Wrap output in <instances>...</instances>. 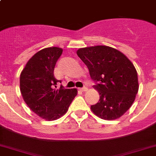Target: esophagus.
I'll list each match as a JSON object with an SVG mask.
<instances>
[{
  "instance_id": "esophagus-1",
  "label": "esophagus",
  "mask_w": 156,
  "mask_h": 156,
  "mask_svg": "<svg viewBox=\"0 0 156 156\" xmlns=\"http://www.w3.org/2000/svg\"><path fill=\"white\" fill-rule=\"evenodd\" d=\"M81 90H82V91H83V92H86V91H87V90H88V88L85 86V87H83V88H81Z\"/></svg>"
}]
</instances>
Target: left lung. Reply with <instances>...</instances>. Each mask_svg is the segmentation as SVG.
<instances>
[{"instance_id":"left-lung-1","label":"left lung","mask_w":156,"mask_h":156,"mask_svg":"<svg viewBox=\"0 0 156 156\" xmlns=\"http://www.w3.org/2000/svg\"><path fill=\"white\" fill-rule=\"evenodd\" d=\"M77 55L87 66L100 101L91 111L104 120L123 115L134 102L139 89L134 65L122 52L106 45L81 48Z\"/></svg>"}]
</instances>
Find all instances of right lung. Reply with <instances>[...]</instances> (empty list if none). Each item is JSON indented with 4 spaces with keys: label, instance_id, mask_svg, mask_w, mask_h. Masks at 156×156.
Masks as SVG:
<instances>
[{
    "label": "right lung",
    "instance_id": "1",
    "mask_svg": "<svg viewBox=\"0 0 156 156\" xmlns=\"http://www.w3.org/2000/svg\"><path fill=\"white\" fill-rule=\"evenodd\" d=\"M63 52L59 47L40 50L28 60L20 74V92L27 106L39 117L54 121L65 115L77 96V89H55V63Z\"/></svg>",
    "mask_w": 156,
    "mask_h": 156
}]
</instances>
